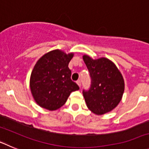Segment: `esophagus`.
Listing matches in <instances>:
<instances>
[{"instance_id": "obj_1", "label": "esophagus", "mask_w": 149, "mask_h": 149, "mask_svg": "<svg viewBox=\"0 0 149 149\" xmlns=\"http://www.w3.org/2000/svg\"><path fill=\"white\" fill-rule=\"evenodd\" d=\"M77 85H78L79 86H80V87H81V81H80V80H78V81H77Z\"/></svg>"}]
</instances>
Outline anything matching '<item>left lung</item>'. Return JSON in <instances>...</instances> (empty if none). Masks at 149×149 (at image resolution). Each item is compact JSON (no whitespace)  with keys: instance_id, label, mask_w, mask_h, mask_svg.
Returning a JSON list of instances; mask_svg holds the SVG:
<instances>
[{"instance_id":"1","label":"left lung","mask_w":149,"mask_h":149,"mask_svg":"<svg viewBox=\"0 0 149 149\" xmlns=\"http://www.w3.org/2000/svg\"><path fill=\"white\" fill-rule=\"evenodd\" d=\"M91 77L89 90H83L86 106L97 115H103L119 104L125 90L122 74L116 65L108 59L93 60L83 56Z\"/></svg>"}]
</instances>
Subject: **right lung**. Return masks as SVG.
<instances>
[{
	"label": "right lung",
	"mask_w": 149,
	"mask_h": 149,
	"mask_svg": "<svg viewBox=\"0 0 149 149\" xmlns=\"http://www.w3.org/2000/svg\"><path fill=\"white\" fill-rule=\"evenodd\" d=\"M73 53L66 54L60 50H54L43 55L36 63L30 80V87L38 105L55 110L66 102L68 96L79 86L72 81L68 63Z\"/></svg>",
	"instance_id": "right-lung-1"
}]
</instances>
